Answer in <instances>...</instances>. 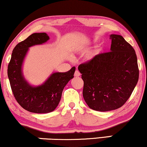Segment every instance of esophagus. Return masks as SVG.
Here are the masks:
<instances>
[{
  "instance_id": "34e87169",
  "label": "esophagus",
  "mask_w": 147,
  "mask_h": 147,
  "mask_svg": "<svg viewBox=\"0 0 147 147\" xmlns=\"http://www.w3.org/2000/svg\"><path fill=\"white\" fill-rule=\"evenodd\" d=\"M74 76H75L76 77H78V76H80V72L78 71V70H76L75 71V74H74Z\"/></svg>"
}]
</instances>
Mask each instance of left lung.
I'll return each mask as SVG.
<instances>
[{
	"label": "left lung",
	"mask_w": 147,
	"mask_h": 147,
	"mask_svg": "<svg viewBox=\"0 0 147 147\" xmlns=\"http://www.w3.org/2000/svg\"><path fill=\"white\" fill-rule=\"evenodd\" d=\"M110 51L80 64L83 97L92 110L106 112L119 108L133 92L139 76L134 48L119 35H110Z\"/></svg>",
	"instance_id": "obj_1"
}]
</instances>
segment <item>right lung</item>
<instances>
[{
	"instance_id": "obj_1",
	"label": "right lung",
	"mask_w": 147,
	"mask_h": 147,
	"mask_svg": "<svg viewBox=\"0 0 147 147\" xmlns=\"http://www.w3.org/2000/svg\"><path fill=\"white\" fill-rule=\"evenodd\" d=\"M49 39L45 33L32 34L15 46L8 65V77L16 100L22 108L33 113H49L57 108L63 88L74 78L76 70L73 67L67 72L52 74L45 83L35 87L26 81L22 73V65L29 48Z\"/></svg>"
}]
</instances>
